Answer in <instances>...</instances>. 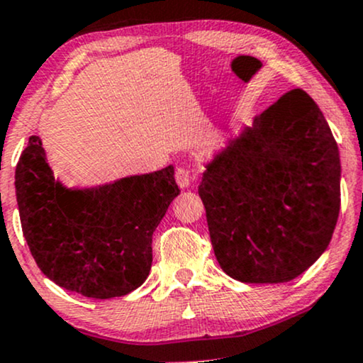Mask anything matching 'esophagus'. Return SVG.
Here are the masks:
<instances>
[{"label": "esophagus", "instance_id": "34e87169", "mask_svg": "<svg viewBox=\"0 0 363 363\" xmlns=\"http://www.w3.org/2000/svg\"><path fill=\"white\" fill-rule=\"evenodd\" d=\"M176 182L181 189H187L193 182V169L191 167H179L176 170Z\"/></svg>", "mask_w": 363, "mask_h": 363}]
</instances>
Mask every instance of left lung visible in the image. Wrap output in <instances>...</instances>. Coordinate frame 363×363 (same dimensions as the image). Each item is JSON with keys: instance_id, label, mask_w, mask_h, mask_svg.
Here are the masks:
<instances>
[{"instance_id": "1", "label": "left lung", "mask_w": 363, "mask_h": 363, "mask_svg": "<svg viewBox=\"0 0 363 363\" xmlns=\"http://www.w3.org/2000/svg\"><path fill=\"white\" fill-rule=\"evenodd\" d=\"M340 152L301 89L254 118L206 165L198 193L216 261L234 280L283 283L326 251L340 213Z\"/></svg>"}]
</instances>
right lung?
Segmentation results:
<instances>
[{
	"label": "right lung",
	"mask_w": 363,
	"mask_h": 363,
	"mask_svg": "<svg viewBox=\"0 0 363 363\" xmlns=\"http://www.w3.org/2000/svg\"><path fill=\"white\" fill-rule=\"evenodd\" d=\"M20 222L45 277L90 298L123 297L147 280L152 235L181 193L174 167L90 189L56 181L39 136L15 172Z\"/></svg>",
	"instance_id": "add662e5"
}]
</instances>
